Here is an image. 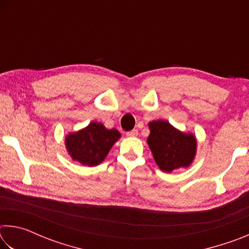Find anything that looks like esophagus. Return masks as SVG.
I'll return each mask as SVG.
<instances>
[{"mask_svg":"<svg viewBox=\"0 0 249 249\" xmlns=\"http://www.w3.org/2000/svg\"><path fill=\"white\" fill-rule=\"evenodd\" d=\"M128 137H136L138 135V130L137 129H133V130H129V132L126 133Z\"/></svg>","mask_w":249,"mask_h":249,"instance_id":"obj_1","label":"esophagus"}]
</instances>
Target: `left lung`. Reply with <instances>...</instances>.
Instances as JSON below:
<instances>
[{"label": "left lung", "mask_w": 249, "mask_h": 249, "mask_svg": "<svg viewBox=\"0 0 249 249\" xmlns=\"http://www.w3.org/2000/svg\"><path fill=\"white\" fill-rule=\"evenodd\" d=\"M148 126L150 134L147 142L160 169L171 172L191 165L196 153L195 135L180 132L162 120L150 122Z\"/></svg>", "instance_id": "left-lung-1"}]
</instances>
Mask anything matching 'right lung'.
Wrapping results in <instances>:
<instances>
[{
    "label": "right lung",
    "instance_id": "right-lung-1",
    "mask_svg": "<svg viewBox=\"0 0 249 249\" xmlns=\"http://www.w3.org/2000/svg\"><path fill=\"white\" fill-rule=\"evenodd\" d=\"M120 137L117 129H107L103 124L92 122L87 127L67 135L65 142L72 160L93 167L103 161Z\"/></svg>",
    "mask_w": 249,
    "mask_h": 249
}]
</instances>
